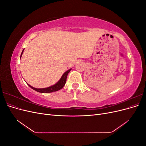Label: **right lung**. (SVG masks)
Returning a JSON list of instances; mask_svg holds the SVG:
<instances>
[{"label":"right lung","instance_id":"obj_1","mask_svg":"<svg viewBox=\"0 0 146 146\" xmlns=\"http://www.w3.org/2000/svg\"><path fill=\"white\" fill-rule=\"evenodd\" d=\"M24 50V49H23V52H22V53H21V57L22 56V55H23V54ZM70 70H71V69H70L68 70H67V71H66L63 74V76H62V77H61V78L60 79V80L58 82H57L56 83H55V85H52L51 86L47 87V88H34V87H33L32 86H30V85H29V84H28V85L31 88H32V89L34 90L35 91H36L39 92H41V93H49V92L57 91L61 90V88H63V87L65 85V83L66 82V78H67L68 74L70 71Z\"/></svg>","mask_w":146,"mask_h":146}]
</instances>
